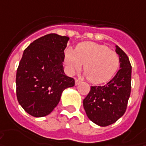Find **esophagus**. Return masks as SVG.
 <instances>
[{"label": "esophagus", "mask_w": 146, "mask_h": 146, "mask_svg": "<svg viewBox=\"0 0 146 146\" xmlns=\"http://www.w3.org/2000/svg\"><path fill=\"white\" fill-rule=\"evenodd\" d=\"M80 82H81V81H79L78 79L75 80V85H76V86H78V84H80Z\"/></svg>", "instance_id": "obj_1"}]
</instances>
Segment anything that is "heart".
<instances>
[{"label":"heart","mask_w":146,"mask_h":146,"mask_svg":"<svg viewBox=\"0 0 146 146\" xmlns=\"http://www.w3.org/2000/svg\"><path fill=\"white\" fill-rule=\"evenodd\" d=\"M64 63L68 72L73 74L84 64V75L94 84L109 81L118 70L119 58L117 53L99 43L84 42L75 50L67 48L64 52Z\"/></svg>","instance_id":"obj_1"}]
</instances>
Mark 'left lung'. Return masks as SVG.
I'll use <instances>...</instances> for the list:
<instances>
[{"instance_id":"obj_1","label":"left lung","mask_w":146,"mask_h":146,"mask_svg":"<svg viewBox=\"0 0 146 146\" xmlns=\"http://www.w3.org/2000/svg\"><path fill=\"white\" fill-rule=\"evenodd\" d=\"M115 52L119 58L120 69L106 85L91 86L83 100L88 118L101 127L112 124L123 115L131 93L132 66L129 59L117 45Z\"/></svg>"}]
</instances>
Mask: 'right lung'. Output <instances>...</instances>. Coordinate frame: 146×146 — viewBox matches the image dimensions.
Listing matches in <instances>:
<instances>
[{"instance_id":"add662e5","label":"right lung","mask_w":146,"mask_h":146,"mask_svg":"<svg viewBox=\"0 0 146 146\" xmlns=\"http://www.w3.org/2000/svg\"><path fill=\"white\" fill-rule=\"evenodd\" d=\"M69 38L48 34L24 50L16 74L19 104L31 115L43 117L58 105L62 92L73 87L74 79L65 75L63 62Z\"/></svg>"}]
</instances>
